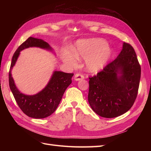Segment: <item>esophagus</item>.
Wrapping results in <instances>:
<instances>
[{"label": "esophagus", "instance_id": "obj_1", "mask_svg": "<svg viewBox=\"0 0 151 151\" xmlns=\"http://www.w3.org/2000/svg\"><path fill=\"white\" fill-rule=\"evenodd\" d=\"M83 79H84V76L80 74H76L74 76V80L76 81H78Z\"/></svg>", "mask_w": 151, "mask_h": 151}]
</instances>
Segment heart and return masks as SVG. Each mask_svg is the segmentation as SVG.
I'll use <instances>...</instances> for the list:
<instances>
[{"mask_svg":"<svg viewBox=\"0 0 151 151\" xmlns=\"http://www.w3.org/2000/svg\"><path fill=\"white\" fill-rule=\"evenodd\" d=\"M112 55V49L102 39L93 38L77 43L74 52L65 50L62 55L63 62L76 67L78 59L85 60V67L89 72L96 73L106 66Z\"/></svg>","mask_w":151,"mask_h":151,"instance_id":"obj_1","label":"heart"}]
</instances>
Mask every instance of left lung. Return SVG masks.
Segmentation results:
<instances>
[{"label":"left lung","instance_id":"8db88e82","mask_svg":"<svg viewBox=\"0 0 151 151\" xmlns=\"http://www.w3.org/2000/svg\"><path fill=\"white\" fill-rule=\"evenodd\" d=\"M141 68L135 50L123 43L115 60L89 77L88 101L100 116L115 118L128 111L137 96Z\"/></svg>","mask_w":151,"mask_h":151}]
</instances>
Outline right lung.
<instances>
[{
	"mask_svg": "<svg viewBox=\"0 0 151 151\" xmlns=\"http://www.w3.org/2000/svg\"><path fill=\"white\" fill-rule=\"evenodd\" d=\"M29 47L40 48L55 55L53 49L44 40L33 37L28 38L14 53L9 74V83L16 101L23 113L31 118H44L51 115L55 111L63 93L72 83V77L74 74L55 70L47 86L40 92L34 95L21 93L14 83L11 71L19 56L20 52Z\"/></svg>",
	"mask_w": 151,
	"mask_h": 151,
	"instance_id": "obj_1",
	"label": "right lung"
}]
</instances>
